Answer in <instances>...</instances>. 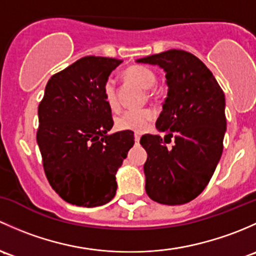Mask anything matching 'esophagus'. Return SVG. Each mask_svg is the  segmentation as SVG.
Listing matches in <instances>:
<instances>
[{"label": "esophagus", "mask_w": 256, "mask_h": 256, "mask_svg": "<svg viewBox=\"0 0 256 256\" xmlns=\"http://www.w3.org/2000/svg\"><path fill=\"white\" fill-rule=\"evenodd\" d=\"M140 136H140V134H139V133H136V136H134V138H136V144H138L139 140H140Z\"/></svg>", "instance_id": "34e87169"}]
</instances>
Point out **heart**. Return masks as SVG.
<instances>
[{"mask_svg":"<svg viewBox=\"0 0 256 256\" xmlns=\"http://www.w3.org/2000/svg\"><path fill=\"white\" fill-rule=\"evenodd\" d=\"M126 76L133 82L144 88H150L156 82V74L146 66H130L126 70ZM104 98L110 110L118 108L117 90L116 81L108 78L104 84ZM155 112L150 108L128 110L116 118V127L120 130H130L142 133L146 128L148 123L154 120Z\"/></svg>","mask_w":256,"mask_h":256,"instance_id":"obj_1","label":"heart"}]
</instances>
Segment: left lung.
I'll list each match as a JSON object with an SVG mask.
<instances>
[{"label":"left lung","mask_w":256,"mask_h":256,"mask_svg":"<svg viewBox=\"0 0 256 256\" xmlns=\"http://www.w3.org/2000/svg\"><path fill=\"white\" fill-rule=\"evenodd\" d=\"M136 62L162 68L168 85V97L155 123L165 136L140 138L148 152L146 191L158 204H187L208 185L222 156L224 94L210 69L191 52L171 49ZM171 138L174 144L168 148Z\"/></svg>","instance_id":"left-lung-1"}]
</instances>
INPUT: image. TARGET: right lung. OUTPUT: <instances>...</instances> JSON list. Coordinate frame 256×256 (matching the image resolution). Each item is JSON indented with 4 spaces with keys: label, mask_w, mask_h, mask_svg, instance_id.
<instances>
[{
    "label": "right lung",
    "mask_w": 256,
    "mask_h": 256,
    "mask_svg": "<svg viewBox=\"0 0 256 256\" xmlns=\"http://www.w3.org/2000/svg\"><path fill=\"white\" fill-rule=\"evenodd\" d=\"M122 60L85 56L48 81L38 107L36 143L50 186L82 207L108 204L116 174L134 144L130 130L108 134L112 112L104 84Z\"/></svg>",
    "instance_id": "add662e5"
}]
</instances>
